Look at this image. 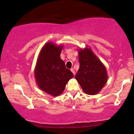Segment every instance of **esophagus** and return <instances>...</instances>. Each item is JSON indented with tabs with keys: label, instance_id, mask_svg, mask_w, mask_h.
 <instances>
[{
	"label": "esophagus",
	"instance_id": "esophagus-1",
	"mask_svg": "<svg viewBox=\"0 0 134 134\" xmlns=\"http://www.w3.org/2000/svg\"><path fill=\"white\" fill-rule=\"evenodd\" d=\"M71 71L72 72V74H74H74H75V71H74V70L73 69H71Z\"/></svg>",
	"mask_w": 134,
	"mask_h": 134
}]
</instances>
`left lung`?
Segmentation results:
<instances>
[{
  "instance_id": "obj_1",
  "label": "left lung",
  "mask_w": 134,
  "mask_h": 134,
  "mask_svg": "<svg viewBox=\"0 0 134 134\" xmlns=\"http://www.w3.org/2000/svg\"><path fill=\"white\" fill-rule=\"evenodd\" d=\"M78 51L80 68L76 79L85 93L96 94L107 83L106 67L89 46L79 48Z\"/></svg>"
}]
</instances>
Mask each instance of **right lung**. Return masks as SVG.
I'll return each instance as SVG.
<instances>
[{"label":"right lung","mask_w":134,"mask_h":134,"mask_svg":"<svg viewBox=\"0 0 134 134\" xmlns=\"http://www.w3.org/2000/svg\"><path fill=\"white\" fill-rule=\"evenodd\" d=\"M63 47L47 42L41 49L35 67L34 76L38 87L54 97L62 94L68 81L74 77L60 58Z\"/></svg>","instance_id":"1"}]
</instances>
